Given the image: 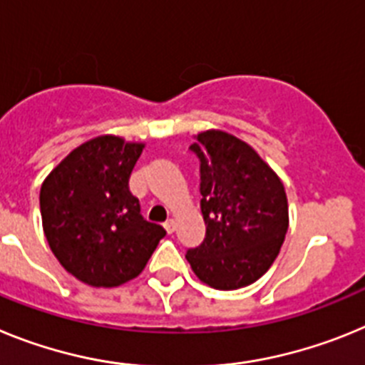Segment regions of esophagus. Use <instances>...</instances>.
<instances>
[{
  "mask_svg": "<svg viewBox=\"0 0 365 365\" xmlns=\"http://www.w3.org/2000/svg\"><path fill=\"white\" fill-rule=\"evenodd\" d=\"M175 221H173V219H168L166 222H164V228H166V232L168 234H172V232H175Z\"/></svg>",
  "mask_w": 365,
  "mask_h": 365,
  "instance_id": "34e87169",
  "label": "esophagus"
}]
</instances>
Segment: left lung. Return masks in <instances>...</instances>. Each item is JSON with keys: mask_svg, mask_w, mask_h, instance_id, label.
I'll list each match as a JSON object with an SVG mask.
<instances>
[{"mask_svg": "<svg viewBox=\"0 0 365 365\" xmlns=\"http://www.w3.org/2000/svg\"><path fill=\"white\" fill-rule=\"evenodd\" d=\"M199 159L202 243L186 250L201 282L234 291L261 278L289 228L285 188L259 155L225 131H205L190 146Z\"/></svg>", "mask_w": 365, "mask_h": 365, "instance_id": "obj_1", "label": "left lung"}]
</instances>
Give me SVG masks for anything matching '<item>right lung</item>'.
<instances>
[{
  "instance_id": "right-lung-1",
  "label": "right lung",
  "mask_w": 365,
  "mask_h": 365,
  "mask_svg": "<svg viewBox=\"0 0 365 365\" xmlns=\"http://www.w3.org/2000/svg\"><path fill=\"white\" fill-rule=\"evenodd\" d=\"M143 144L104 135L71 151L40 190L43 232L63 269L93 287L137 278L166 235L130 192Z\"/></svg>"
}]
</instances>
